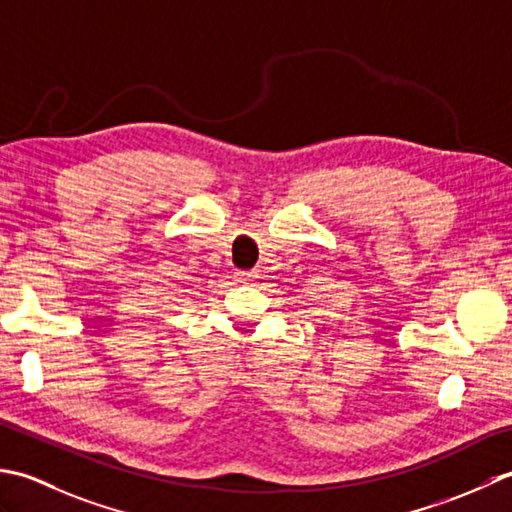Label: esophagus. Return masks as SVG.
<instances>
[{
	"mask_svg": "<svg viewBox=\"0 0 512 512\" xmlns=\"http://www.w3.org/2000/svg\"><path fill=\"white\" fill-rule=\"evenodd\" d=\"M236 278L241 280V283H254L258 274H256V271H236Z\"/></svg>",
	"mask_w": 512,
	"mask_h": 512,
	"instance_id": "34e87169",
	"label": "esophagus"
}]
</instances>
